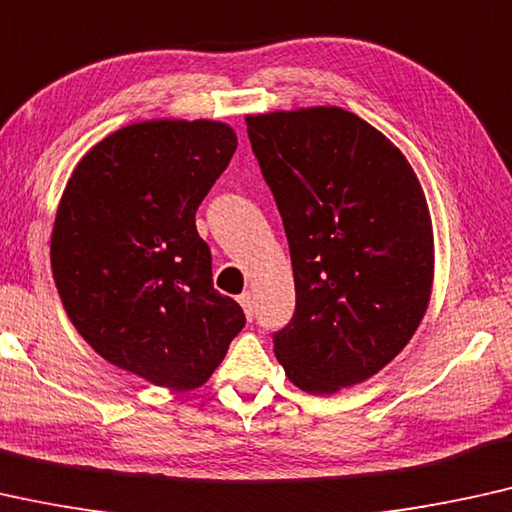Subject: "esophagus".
Masks as SVG:
<instances>
[{
	"label": "esophagus",
	"mask_w": 512,
	"mask_h": 512,
	"mask_svg": "<svg viewBox=\"0 0 512 512\" xmlns=\"http://www.w3.org/2000/svg\"><path fill=\"white\" fill-rule=\"evenodd\" d=\"M239 304L243 306V313H246V318L253 320L255 318V299H253V294L243 292L241 297H239Z\"/></svg>",
	"instance_id": "esophagus-1"
}]
</instances>
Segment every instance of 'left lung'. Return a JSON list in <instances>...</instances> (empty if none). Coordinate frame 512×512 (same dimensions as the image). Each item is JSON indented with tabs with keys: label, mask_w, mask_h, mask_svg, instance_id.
<instances>
[{
	"label": "left lung",
	"mask_w": 512,
	"mask_h": 512,
	"mask_svg": "<svg viewBox=\"0 0 512 512\" xmlns=\"http://www.w3.org/2000/svg\"><path fill=\"white\" fill-rule=\"evenodd\" d=\"M290 243L297 306L273 350L299 390L334 394L390 364L427 311L434 232L406 157L359 115H248Z\"/></svg>",
	"instance_id": "obj_1"
}]
</instances>
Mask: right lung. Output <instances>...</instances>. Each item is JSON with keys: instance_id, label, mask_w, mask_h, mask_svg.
Masks as SVG:
<instances>
[{"instance_id": "1", "label": "right lung", "mask_w": 512, "mask_h": 512, "mask_svg": "<svg viewBox=\"0 0 512 512\" xmlns=\"http://www.w3.org/2000/svg\"><path fill=\"white\" fill-rule=\"evenodd\" d=\"M234 150L225 122H136L78 162L57 206L50 264L69 320L106 362L176 392L204 385L246 325L213 290L194 225Z\"/></svg>"}]
</instances>
